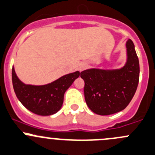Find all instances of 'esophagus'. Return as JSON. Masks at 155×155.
I'll list each match as a JSON object with an SVG mask.
<instances>
[{"instance_id": "34e87169", "label": "esophagus", "mask_w": 155, "mask_h": 155, "mask_svg": "<svg viewBox=\"0 0 155 155\" xmlns=\"http://www.w3.org/2000/svg\"><path fill=\"white\" fill-rule=\"evenodd\" d=\"M85 68H86V64H81L80 66H79V71H83Z\"/></svg>"}]
</instances>
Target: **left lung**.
Wrapping results in <instances>:
<instances>
[{
	"mask_svg": "<svg viewBox=\"0 0 155 155\" xmlns=\"http://www.w3.org/2000/svg\"><path fill=\"white\" fill-rule=\"evenodd\" d=\"M127 61L120 69L92 68L81 72L84 97L91 111L107 116L124 110L135 95L139 80V61L131 39L126 42Z\"/></svg>",
	"mask_w": 155,
	"mask_h": 155,
	"instance_id": "1",
	"label": "left lung"
}]
</instances>
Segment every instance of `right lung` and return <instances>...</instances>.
I'll return each instance as SVG.
<instances>
[{
	"mask_svg": "<svg viewBox=\"0 0 155 155\" xmlns=\"http://www.w3.org/2000/svg\"><path fill=\"white\" fill-rule=\"evenodd\" d=\"M79 75L80 72L75 71L48 84L34 86L20 81L13 68V87L18 100L27 110L40 116H50L61 109L64 93Z\"/></svg>",
	"mask_w": 155,
	"mask_h": 155,
	"instance_id": "add662e5",
	"label": "right lung"
}]
</instances>
